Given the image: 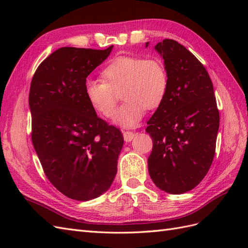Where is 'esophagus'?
Listing matches in <instances>:
<instances>
[{
    "instance_id": "34e87169",
    "label": "esophagus",
    "mask_w": 248,
    "mask_h": 248,
    "mask_svg": "<svg viewBox=\"0 0 248 248\" xmlns=\"http://www.w3.org/2000/svg\"><path fill=\"white\" fill-rule=\"evenodd\" d=\"M133 138H134V133L132 131H124V139L125 141H128V143L132 140Z\"/></svg>"
}]
</instances>
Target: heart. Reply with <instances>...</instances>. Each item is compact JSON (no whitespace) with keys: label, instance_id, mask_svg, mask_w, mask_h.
Wrapping results in <instances>:
<instances>
[{"label":"heart","instance_id":"heart-1","mask_svg":"<svg viewBox=\"0 0 248 248\" xmlns=\"http://www.w3.org/2000/svg\"><path fill=\"white\" fill-rule=\"evenodd\" d=\"M101 78L102 81L85 82V97L99 115L110 118L118 101L117 93L120 92L124 101L114 120L123 127L138 124L146 108L159 107L168 89L166 67L159 57L117 56L103 68Z\"/></svg>","mask_w":248,"mask_h":248}]
</instances>
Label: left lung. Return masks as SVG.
<instances>
[{"label": "left lung", "instance_id": "8db88e82", "mask_svg": "<svg viewBox=\"0 0 248 248\" xmlns=\"http://www.w3.org/2000/svg\"><path fill=\"white\" fill-rule=\"evenodd\" d=\"M155 50L164 60L168 89L147 123L154 143L148 170L162 191L182 194L198 186L211 167L219 112L211 78L196 56L172 39Z\"/></svg>", "mask_w": 248, "mask_h": 248}]
</instances>
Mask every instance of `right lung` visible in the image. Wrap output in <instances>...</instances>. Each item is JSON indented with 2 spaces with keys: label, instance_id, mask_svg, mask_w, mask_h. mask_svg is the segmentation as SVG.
Returning <instances> with one entry per match:
<instances>
[{
  "label": "right lung",
  "instance_id": "obj_1",
  "mask_svg": "<svg viewBox=\"0 0 248 248\" xmlns=\"http://www.w3.org/2000/svg\"><path fill=\"white\" fill-rule=\"evenodd\" d=\"M112 49L64 46L41 62L31 83V135L45 175L81 202L108 191L124 145L120 130L98 117L84 93L86 78Z\"/></svg>",
  "mask_w": 248,
  "mask_h": 248
}]
</instances>
